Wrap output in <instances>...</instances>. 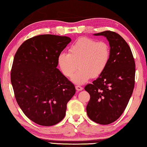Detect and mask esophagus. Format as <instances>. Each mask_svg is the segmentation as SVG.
I'll return each mask as SVG.
<instances>
[{"instance_id": "esophagus-1", "label": "esophagus", "mask_w": 147, "mask_h": 147, "mask_svg": "<svg viewBox=\"0 0 147 147\" xmlns=\"http://www.w3.org/2000/svg\"><path fill=\"white\" fill-rule=\"evenodd\" d=\"M76 90L78 91H82L83 89V88L81 86H76Z\"/></svg>"}]
</instances>
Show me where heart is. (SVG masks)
<instances>
[{
  "instance_id": "b5f03b06",
  "label": "heart",
  "mask_w": 147,
  "mask_h": 147,
  "mask_svg": "<svg viewBox=\"0 0 147 147\" xmlns=\"http://www.w3.org/2000/svg\"><path fill=\"white\" fill-rule=\"evenodd\" d=\"M110 47L106 42H97L88 37H80L68 49V54L61 53L58 57V63L62 73L72 77L77 84H82L103 73L110 59Z\"/></svg>"
}]
</instances>
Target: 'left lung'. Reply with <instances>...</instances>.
<instances>
[{
  "label": "left lung",
  "instance_id": "1",
  "mask_svg": "<svg viewBox=\"0 0 147 147\" xmlns=\"http://www.w3.org/2000/svg\"><path fill=\"white\" fill-rule=\"evenodd\" d=\"M109 42L110 59L103 73L84 89L90 94L87 114L92 121L103 125L111 124L124 112L132 95L135 79V62L129 46L121 35L105 31Z\"/></svg>",
  "mask_w": 147,
  "mask_h": 147
}]
</instances>
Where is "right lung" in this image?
Returning a JSON list of instances; mask_svg holds the SVG:
<instances>
[{
    "label": "right lung",
    "instance_id": "add662e5",
    "mask_svg": "<svg viewBox=\"0 0 147 147\" xmlns=\"http://www.w3.org/2000/svg\"><path fill=\"white\" fill-rule=\"evenodd\" d=\"M71 38L45 34L25 40L15 54L11 81L20 109L35 123L55 125L65 117L75 86L57 68Z\"/></svg>",
    "mask_w": 147,
    "mask_h": 147
}]
</instances>
